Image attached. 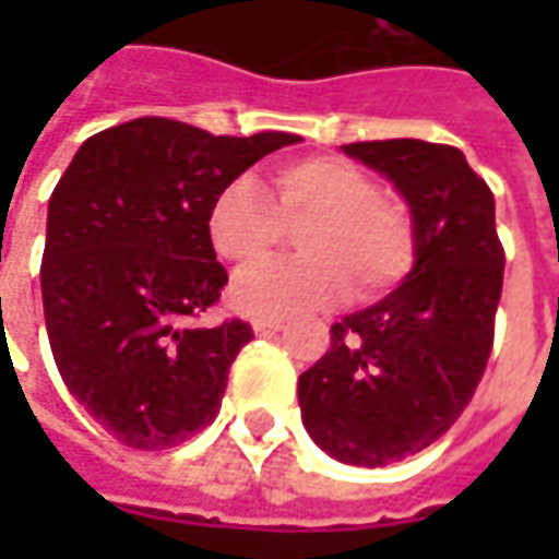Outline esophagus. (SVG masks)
I'll return each instance as SVG.
<instances>
[{"instance_id":"obj_1","label":"esophagus","mask_w":559,"mask_h":559,"mask_svg":"<svg viewBox=\"0 0 559 559\" xmlns=\"http://www.w3.org/2000/svg\"><path fill=\"white\" fill-rule=\"evenodd\" d=\"M251 326H254V333H276L286 326V320L283 317H254Z\"/></svg>"}]
</instances>
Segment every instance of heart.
Segmentation results:
<instances>
[{
  "instance_id": "obj_1",
  "label": "heart",
  "mask_w": 559,
  "mask_h": 559,
  "mask_svg": "<svg viewBox=\"0 0 559 559\" xmlns=\"http://www.w3.org/2000/svg\"><path fill=\"white\" fill-rule=\"evenodd\" d=\"M302 224L305 255L259 269L286 225ZM207 239L242 273L233 301L248 313H289L355 295L379 298L411 273L417 236L411 211L376 192L370 174L333 155L298 158L270 174V199L254 177H236L207 207Z\"/></svg>"
}]
</instances>
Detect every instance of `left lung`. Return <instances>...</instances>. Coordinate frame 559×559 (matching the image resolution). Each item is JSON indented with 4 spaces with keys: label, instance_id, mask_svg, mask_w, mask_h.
<instances>
[{
    "label": "left lung",
    "instance_id": "8db88e82",
    "mask_svg": "<svg viewBox=\"0 0 559 559\" xmlns=\"http://www.w3.org/2000/svg\"><path fill=\"white\" fill-rule=\"evenodd\" d=\"M411 207L407 280L335 323L330 352L298 376L301 423L330 457L385 466L444 436L491 355L504 283L495 195L461 148L423 140L342 145Z\"/></svg>",
    "mask_w": 559,
    "mask_h": 559
}]
</instances>
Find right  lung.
Here are the masks:
<instances>
[{"label": "right lung", "instance_id": "obj_1", "mask_svg": "<svg viewBox=\"0 0 559 559\" xmlns=\"http://www.w3.org/2000/svg\"><path fill=\"white\" fill-rule=\"evenodd\" d=\"M295 142L136 118L90 136L55 186L39 270L49 345L68 392L123 444L174 448L217 417L254 333L242 320L202 323L226 286L207 207Z\"/></svg>", "mask_w": 559, "mask_h": 559}]
</instances>
